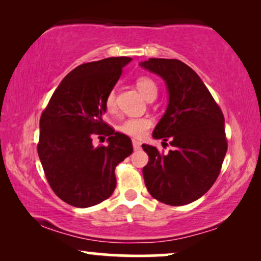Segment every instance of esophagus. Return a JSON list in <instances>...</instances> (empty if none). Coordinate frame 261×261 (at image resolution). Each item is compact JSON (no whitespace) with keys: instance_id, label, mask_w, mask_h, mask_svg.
Here are the masks:
<instances>
[{"instance_id":"1","label":"esophagus","mask_w":261,"mask_h":261,"mask_svg":"<svg viewBox=\"0 0 261 261\" xmlns=\"http://www.w3.org/2000/svg\"><path fill=\"white\" fill-rule=\"evenodd\" d=\"M132 144H133V148L135 149V151H138V149H140V148H141V144H140V141L135 140V139H133V140H132Z\"/></svg>"}]
</instances>
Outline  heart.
<instances>
[{
  "instance_id": "b5f03b06",
  "label": "heart",
  "mask_w": 261,
  "mask_h": 261,
  "mask_svg": "<svg viewBox=\"0 0 261 261\" xmlns=\"http://www.w3.org/2000/svg\"><path fill=\"white\" fill-rule=\"evenodd\" d=\"M135 85H137L138 90L144 97L149 101L151 98H155L156 92H158V88H156L155 82L152 78L141 76L135 81ZM106 109L108 112L113 113L116 109V97L115 92L110 91L105 99ZM153 121L149 117H129V119L124 120L117 126L121 133L127 135V137L134 138V139H141L144 138L146 133H147L149 128L152 127Z\"/></svg>"
}]
</instances>
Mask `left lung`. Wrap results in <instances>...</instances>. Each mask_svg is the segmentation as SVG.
<instances>
[{"mask_svg": "<svg viewBox=\"0 0 261 261\" xmlns=\"http://www.w3.org/2000/svg\"><path fill=\"white\" fill-rule=\"evenodd\" d=\"M141 66L166 82L169 106L153 137L174 147L164 154L142 145L148 154L142 169L146 188L165 204H189L202 197L220 174L228 148L223 113L198 74L180 60L149 58Z\"/></svg>", "mask_w": 261, "mask_h": 261, "instance_id": "left-lung-1", "label": "left lung"}]
</instances>
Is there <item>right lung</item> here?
<instances>
[{"instance_id":"1","label":"right lung","mask_w":261,"mask_h":261,"mask_svg":"<svg viewBox=\"0 0 261 261\" xmlns=\"http://www.w3.org/2000/svg\"><path fill=\"white\" fill-rule=\"evenodd\" d=\"M129 57L85 63L60 82L40 117L38 154L53 192L67 204L88 208L112 196L115 167L132 154L130 139L102 119L105 99ZM108 136V145L92 138Z\"/></svg>"}]
</instances>
